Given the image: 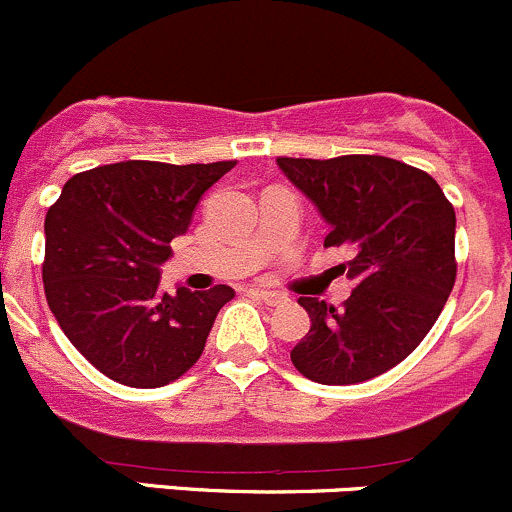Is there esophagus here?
Listing matches in <instances>:
<instances>
[{"mask_svg":"<svg viewBox=\"0 0 512 512\" xmlns=\"http://www.w3.org/2000/svg\"><path fill=\"white\" fill-rule=\"evenodd\" d=\"M256 295H258V300H263V303H266V305H283L288 300L283 293L263 291V288H261V291H256Z\"/></svg>","mask_w":512,"mask_h":512,"instance_id":"esophagus-1","label":"esophagus"}]
</instances>
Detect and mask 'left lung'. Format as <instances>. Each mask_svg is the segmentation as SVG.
Returning <instances> with one entry per match:
<instances>
[{"mask_svg": "<svg viewBox=\"0 0 512 512\" xmlns=\"http://www.w3.org/2000/svg\"><path fill=\"white\" fill-rule=\"evenodd\" d=\"M278 167L330 226L325 246H350L355 291L340 310L300 298L310 330L291 350L320 384H357L412 355L456 281V212L436 179L379 155L278 157Z\"/></svg>", "mask_w": 512, "mask_h": 512, "instance_id": "obj_1", "label": "left lung"}]
</instances>
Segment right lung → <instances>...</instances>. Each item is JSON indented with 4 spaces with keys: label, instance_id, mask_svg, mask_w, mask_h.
<instances>
[{
    "label": "right lung",
    "instance_id": "right-lung-1",
    "mask_svg": "<svg viewBox=\"0 0 512 512\" xmlns=\"http://www.w3.org/2000/svg\"><path fill=\"white\" fill-rule=\"evenodd\" d=\"M236 162L128 160L73 175L46 214L44 288L78 352L138 389L175 382L199 360L234 288L160 291L170 241L187 234L202 194Z\"/></svg>",
    "mask_w": 512,
    "mask_h": 512
}]
</instances>
